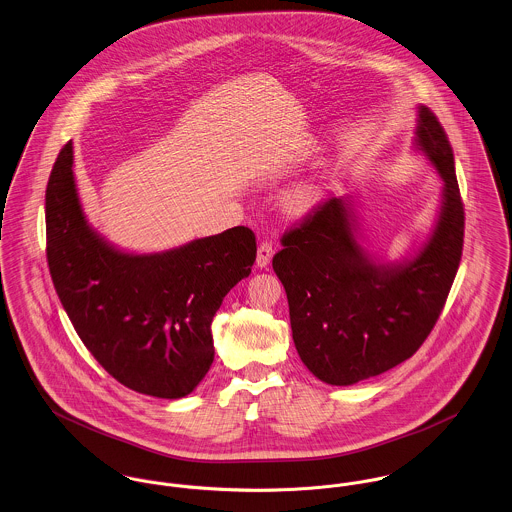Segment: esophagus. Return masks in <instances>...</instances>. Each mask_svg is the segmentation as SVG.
<instances>
[{"mask_svg": "<svg viewBox=\"0 0 512 512\" xmlns=\"http://www.w3.org/2000/svg\"><path fill=\"white\" fill-rule=\"evenodd\" d=\"M273 253H275L273 243L269 239H263L259 243V249H257V267H261V269L267 267L271 263V259H273Z\"/></svg>", "mask_w": 512, "mask_h": 512, "instance_id": "34e87169", "label": "esophagus"}]
</instances>
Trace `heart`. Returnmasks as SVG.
I'll list each match as a JSON object with an SVG mask.
<instances>
[{
    "mask_svg": "<svg viewBox=\"0 0 512 512\" xmlns=\"http://www.w3.org/2000/svg\"><path fill=\"white\" fill-rule=\"evenodd\" d=\"M315 200H317V187H315L314 183H308V181H306V183L296 185V187L288 193L286 204H288V208H290L292 212L302 214V212H306V210H310V208L314 206Z\"/></svg>",
    "mask_w": 512,
    "mask_h": 512,
    "instance_id": "b5f03b06",
    "label": "heart"
}]
</instances>
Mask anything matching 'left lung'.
I'll use <instances>...</instances> for the list:
<instances>
[{
	"label": "left lung",
	"mask_w": 512,
	"mask_h": 512,
	"mask_svg": "<svg viewBox=\"0 0 512 512\" xmlns=\"http://www.w3.org/2000/svg\"><path fill=\"white\" fill-rule=\"evenodd\" d=\"M415 134V148L444 183L436 224L419 253L403 263L372 261L354 237L349 202L331 197L284 232L273 257L296 351L325 384L351 386L417 353L458 273L466 218L454 152L429 107H419Z\"/></svg>",
	"instance_id": "obj_1"
}]
</instances>
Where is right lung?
<instances>
[{"label": "right lung", "instance_id": "right-lung-1", "mask_svg": "<svg viewBox=\"0 0 512 512\" xmlns=\"http://www.w3.org/2000/svg\"><path fill=\"white\" fill-rule=\"evenodd\" d=\"M255 255L245 226L161 253L118 251L85 220L72 142L54 161L46 259L56 294L87 351L134 392L179 399L197 388L214 360L212 319Z\"/></svg>", "mask_w": 512, "mask_h": 512}]
</instances>
